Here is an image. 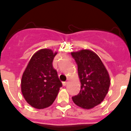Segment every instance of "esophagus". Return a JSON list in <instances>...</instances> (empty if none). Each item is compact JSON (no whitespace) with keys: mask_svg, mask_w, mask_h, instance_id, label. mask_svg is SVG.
Masks as SVG:
<instances>
[{"mask_svg":"<svg viewBox=\"0 0 131 131\" xmlns=\"http://www.w3.org/2000/svg\"><path fill=\"white\" fill-rule=\"evenodd\" d=\"M67 83H68V82H63V85L64 86H66L67 85Z\"/></svg>","mask_w":131,"mask_h":131,"instance_id":"esophagus-1","label":"esophagus"}]
</instances>
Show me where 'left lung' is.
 I'll list each match as a JSON object with an SVG mask.
<instances>
[{
    "label": "left lung",
    "instance_id": "1",
    "mask_svg": "<svg viewBox=\"0 0 131 131\" xmlns=\"http://www.w3.org/2000/svg\"><path fill=\"white\" fill-rule=\"evenodd\" d=\"M71 55L78 65L81 89L72 96L76 105L91 109L102 102L107 95L110 80L106 68L99 57L89 49H82Z\"/></svg>",
    "mask_w": 131,
    "mask_h": 131
}]
</instances>
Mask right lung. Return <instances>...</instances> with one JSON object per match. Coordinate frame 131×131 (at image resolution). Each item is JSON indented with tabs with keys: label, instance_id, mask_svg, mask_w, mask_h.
<instances>
[{
	"label": "right lung",
	"instance_id": "right-lung-1",
	"mask_svg": "<svg viewBox=\"0 0 131 131\" xmlns=\"http://www.w3.org/2000/svg\"><path fill=\"white\" fill-rule=\"evenodd\" d=\"M57 52L50 49H42L31 57L23 74L21 82L25 99L37 109L51 106L62 87L53 61Z\"/></svg>",
	"mask_w": 131,
	"mask_h": 131
}]
</instances>
